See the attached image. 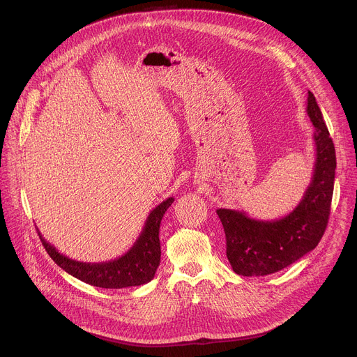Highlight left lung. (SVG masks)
<instances>
[{"mask_svg":"<svg viewBox=\"0 0 357 357\" xmlns=\"http://www.w3.org/2000/svg\"><path fill=\"white\" fill-rule=\"evenodd\" d=\"M307 113L315 127L314 175L301 202L281 219H252L245 212L218 209L233 271L244 277L274 274L312 251L322 238L331 212L336 155L315 96L308 91Z\"/></svg>","mask_w":357,"mask_h":357,"instance_id":"8db88e82","label":"left lung"}]
</instances>
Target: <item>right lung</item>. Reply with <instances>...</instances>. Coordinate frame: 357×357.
Returning a JSON list of instances; mask_svg holds the SVG:
<instances>
[{
  "label": "right lung",
  "instance_id": "1",
  "mask_svg": "<svg viewBox=\"0 0 357 357\" xmlns=\"http://www.w3.org/2000/svg\"><path fill=\"white\" fill-rule=\"evenodd\" d=\"M172 203L174 197H168L161 202L155 209H152L134 245L121 257L112 261L83 263L72 260L61 254L52 244H49L40 233L38 234L50 259L75 278L100 288L120 289L138 287L154 278L160 266V226L167 209Z\"/></svg>",
  "mask_w": 357,
  "mask_h": 357
}]
</instances>
